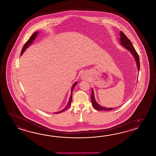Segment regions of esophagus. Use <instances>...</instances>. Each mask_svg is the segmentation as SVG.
Wrapping results in <instances>:
<instances>
[{"mask_svg":"<svg viewBox=\"0 0 156 156\" xmlns=\"http://www.w3.org/2000/svg\"><path fill=\"white\" fill-rule=\"evenodd\" d=\"M87 74H86V73H82V74L81 75V78L82 79H87Z\"/></svg>","mask_w":156,"mask_h":156,"instance_id":"1","label":"esophagus"}]
</instances>
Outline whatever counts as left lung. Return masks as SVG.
I'll list each match as a JSON object with an SVG mask.
<instances>
[{
  "instance_id": "left-lung-1",
  "label": "left lung",
  "mask_w": 156,
  "mask_h": 156,
  "mask_svg": "<svg viewBox=\"0 0 156 156\" xmlns=\"http://www.w3.org/2000/svg\"><path fill=\"white\" fill-rule=\"evenodd\" d=\"M120 43L124 47H125L126 49L128 50L130 53L134 57V58L136 60V66L138 67V70L139 71V68H140V62H139V56H138V53L136 52L133 46L131 41L128 39V38H127V37L124 34V33H123V32L120 31ZM91 103H92L93 107L97 110H99V111L106 110L107 111V110H111L114 109V108H108L103 107V106L100 105L95 99L94 90L93 89H92V93H91Z\"/></svg>"
}]
</instances>
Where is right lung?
Listing matches in <instances>:
<instances>
[{"instance_id":"1","label":"right lung","mask_w":156,"mask_h":156,"mask_svg":"<svg viewBox=\"0 0 156 156\" xmlns=\"http://www.w3.org/2000/svg\"><path fill=\"white\" fill-rule=\"evenodd\" d=\"M38 33V32H34V33H33V34L32 35V36L30 37V39L27 41L26 43L24 44V45L23 47V48H22V50L21 53H20V55H22L23 53L25 51V50H26L27 48L29 47L30 44H31L32 43L33 41L34 40V39L36 38V37L37 36V33ZM77 83V82H75V83H73V85L72 86V88H71V96H70V99L69 100V102L67 103V104L66 107H65L62 110L59 111V112H56L55 113H57V114H58V113H62V112H63L64 111H65L67 109L70 107V105H71V101H72V93H73V91L74 87L76 85Z\"/></svg>"}]
</instances>
